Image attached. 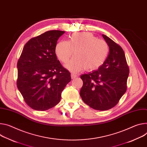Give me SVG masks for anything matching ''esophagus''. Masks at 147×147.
<instances>
[{
    "label": "esophagus",
    "mask_w": 147,
    "mask_h": 147,
    "mask_svg": "<svg viewBox=\"0 0 147 147\" xmlns=\"http://www.w3.org/2000/svg\"><path fill=\"white\" fill-rule=\"evenodd\" d=\"M77 77V76L76 75V74H71V79H72V80L75 79Z\"/></svg>",
    "instance_id": "obj_1"
}]
</instances>
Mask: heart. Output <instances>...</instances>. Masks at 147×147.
Segmentation results:
<instances>
[{"label": "heart", "mask_w": 147, "mask_h": 147, "mask_svg": "<svg viewBox=\"0 0 147 147\" xmlns=\"http://www.w3.org/2000/svg\"><path fill=\"white\" fill-rule=\"evenodd\" d=\"M76 56L65 65L69 70L77 73L85 69L88 71L98 69L108 56L109 47L103 40L89 32L72 34L68 42L60 41L56 45L55 53L62 63H67L74 54Z\"/></svg>", "instance_id": "obj_1"}]
</instances>
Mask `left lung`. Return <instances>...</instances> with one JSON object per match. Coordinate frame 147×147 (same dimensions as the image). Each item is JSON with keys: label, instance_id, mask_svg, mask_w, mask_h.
Segmentation results:
<instances>
[{"label": "left lung", "instance_id": "1", "mask_svg": "<svg viewBox=\"0 0 147 147\" xmlns=\"http://www.w3.org/2000/svg\"><path fill=\"white\" fill-rule=\"evenodd\" d=\"M109 47V55L97 70L81 76L83 101L91 108L108 110L118 103L127 90L129 68L123 49L102 34Z\"/></svg>", "mask_w": 147, "mask_h": 147}]
</instances>
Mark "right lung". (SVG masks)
Returning <instances> with one entry per match:
<instances>
[{
  "label": "right lung",
  "mask_w": 147,
  "mask_h": 147,
  "mask_svg": "<svg viewBox=\"0 0 147 147\" xmlns=\"http://www.w3.org/2000/svg\"><path fill=\"white\" fill-rule=\"evenodd\" d=\"M64 33L50 30L31 38L18 60V88L35 110L45 111L56 105L71 81L70 72L61 65L55 53L57 40Z\"/></svg>",
  "instance_id": "right-lung-1"
}]
</instances>
